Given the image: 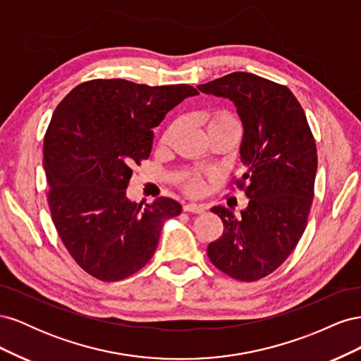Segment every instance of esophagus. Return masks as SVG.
I'll use <instances>...</instances> for the list:
<instances>
[{
  "label": "esophagus",
  "instance_id": "obj_1",
  "mask_svg": "<svg viewBox=\"0 0 361 361\" xmlns=\"http://www.w3.org/2000/svg\"><path fill=\"white\" fill-rule=\"evenodd\" d=\"M183 211L194 212V214H203L204 212V206L203 204H197V203H187V204H183Z\"/></svg>",
  "mask_w": 361,
  "mask_h": 361
}]
</instances>
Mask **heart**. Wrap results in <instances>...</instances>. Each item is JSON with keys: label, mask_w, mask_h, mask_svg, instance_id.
I'll return each instance as SVG.
<instances>
[{"label": "heart", "mask_w": 361, "mask_h": 361, "mask_svg": "<svg viewBox=\"0 0 361 361\" xmlns=\"http://www.w3.org/2000/svg\"><path fill=\"white\" fill-rule=\"evenodd\" d=\"M178 125L173 123L171 126H169V129L166 133L162 134L161 137V145H169L171 135L176 130ZM227 128H239V122L238 118L226 110H216L214 113H211L207 116V130L212 133V130H220V129H227ZM179 182L182 183V187L187 190L188 192L197 194L202 191L203 188V178L200 176L199 173L195 171H187L179 176Z\"/></svg>", "instance_id": "1"}]
</instances>
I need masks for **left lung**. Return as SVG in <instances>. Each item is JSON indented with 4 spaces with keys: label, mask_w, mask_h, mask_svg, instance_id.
Segmentation results:
<instances>
[{
    "label": "left lung",
    "mask_w": 361,
    "mask_h": 361,
    "mask_svg": "<svg viewBox=\"0 0 361 361\" xmlns=\"http://www.w3.org/2000/svg\"><path fill=\"white\" fill-rule=\"evenodd\" d=\"M197 89L236 106L244 126V174L235 183L250 199L239 216L212 207L224 231L207 245V256L232 279H264L288 259L307 226L318 169L313 134L286 85L233 72Z\"/></svg>",
    "instance_id": "8db88e82"
}]
</instances>
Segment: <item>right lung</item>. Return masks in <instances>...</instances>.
I'll use <instances>...</instances> for the list:
<instances>
[{
	"label": "right lung",
	"mask_w": 361,
	"mask_h": 361,
	"mask_svg": "<svg viewBox=\"0 0 361 361\" xmlns=\"http://www.w3.org/2000/svg\"><path fill=\"white\" fill-rule=\"evenodd\" d=\"M191 85L92 80L59 104L43 140V167L54 226L87 274L118 281L154 256L162 224L182 212L176 200L130 202L133 167L147 159L154 130Z\"/></svg>",
	"instance_id": "obj_1"
}]
</instances>
